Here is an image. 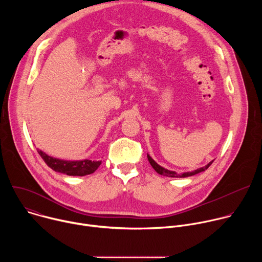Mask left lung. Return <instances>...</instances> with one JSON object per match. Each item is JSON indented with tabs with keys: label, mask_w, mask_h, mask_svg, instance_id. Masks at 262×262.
Masks as SVG:
<instances>
[{
	"label": "left lung",
	"mask_w": 262,
	"mask_h": 262,
	"mask_svg": "<svg viewBox=\"0 0 262 262\" xmlns=\"http://www.w3.org/2000/svg\"><path fill=\"white\" fill-rule=\"evenodd\" d=\"M147 158H148V161H149V163H150V165L152 166V168L159 173V174H161V175H164V176H168V177H188V176H193V175H195V174H198V173H200V172H203V171H205L211 164H212V162L213 161H211L210 163H208L205 167H202V168H199V169H197V170H195V171H192V172H186V173H181V174H178V173H176V172H174V171H170V170H167V169H165V168H163V167H161L160 165H158L151 158H150V156H148L147 155Z\"/></svg>",
	"instance_id": "1"
}]
</instances>
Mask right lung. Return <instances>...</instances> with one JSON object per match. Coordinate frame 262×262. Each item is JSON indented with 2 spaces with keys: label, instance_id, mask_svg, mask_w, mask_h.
<instances>
[{
  "label": "right lung",
  "instance_id": "add662e5",
  "mask_svg": "<svg viewBox=\"0 0 262 262\" xmlns=\"http://www.w3.org/2000/svg\"><path fill=\"white\" fill-rule=\"evenodd\" d=\"M38 154L46 162V164L52 168L56 172H60L69 176H85L92 174L101 164V161H76V162H68L62 161L58 159H54L49 157L41 150H38Z\"/></svg>",
  "mask_w": 262,
  "mask_h": 262
}]
</instances>
